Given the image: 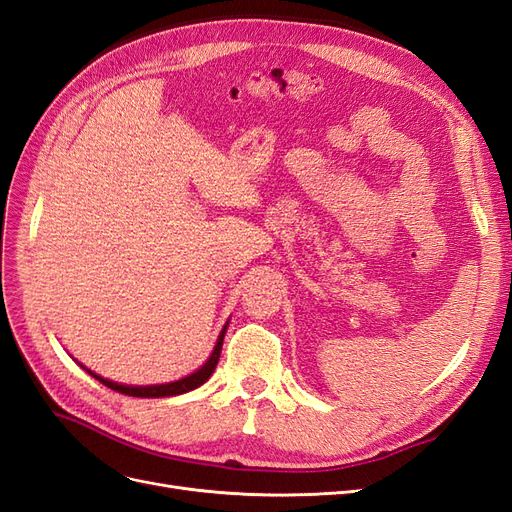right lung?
I'll list each match as a JSON object with an SVG mask.
<instances>
[{
  "mask_svg": "<svg viewBox=\"0 0 512 512\" xmlns=\"http://www.w3.org/2000/svg\"><path fill=\"white\" fill-rule=\"evenodd\" d=\"M228 327V324H226ZM226 327L222 329L220 337H218V344H215L211 356L207 359V363L196 369L194 374L185 376L181 380H175V382H168V384H151V386H128V384H119V382H113V380H106L98 374H94V371H89V376H94L96 380H100L104 386H108V389H113L117 393H123V395H130V397H173V395H181V393H188L192 389H198L200 384H205L211 374L215 365H218L220 361V352H222V342H224V333H226Z\"/></svg>",
  "mask_w": 512,
  "mask_h": 512,
  "instance_id": "1",
  "label": "right lung"
}]
</instances>
